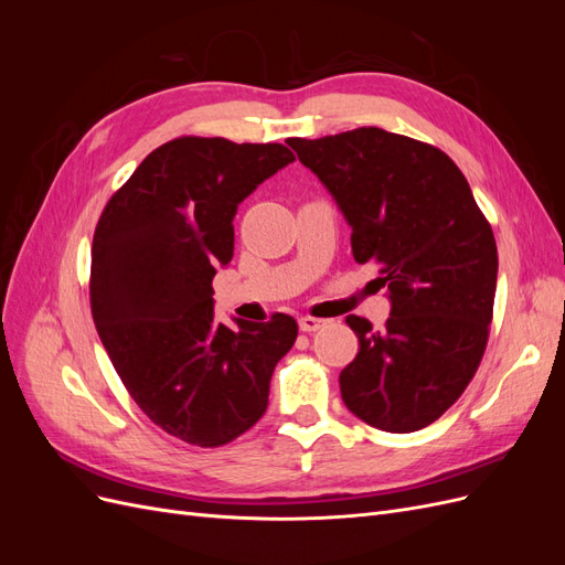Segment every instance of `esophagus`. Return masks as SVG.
Masks as SVG:
<instances>
[{
    "mask_svg": "<svg viewBox=\"0 0 565 565\" xmlns=\"http://www.w3.org/2000/svg\"><path fill=\"white\" fill-rule=\"evenodd\" d=\"M324 322H328V320H320V318H313V316H301L299 318V330L301 332H316V330L324 328Z\"/></svg>",
    "mask_w": 565,
    "mask_h": 565,
    "instance_id": "34e87169",
    "label": "esophagus"
}]
</instances>
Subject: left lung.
I'll return each mask as SVG.
<instances>
[{
  "label": "left lung",
  "instance_id": "obj_1",
  "mask_svg": "<svg viewBox=\"0 0 565 565\" xmlns=\"http://www.w3.org/2000/svg\"><path fill=\"white\" fill-rule=\"evenodd\" d=\"M351 226L358 264L380 266L391 316L382 330L349 316L358 355L341 398L374 429L409 434L465 393L488 347L498 245L459 167L431 143L361 127L289 139Z\"/></svg>",
  "mask_w": 565,
  "mask_h": 565
}]
</instances>
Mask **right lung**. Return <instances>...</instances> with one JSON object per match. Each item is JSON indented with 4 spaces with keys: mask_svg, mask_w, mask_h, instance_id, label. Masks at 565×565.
<instances>
[{
    "mask_svg": "<svg viewBox=\"0 0 565 565\" xmlns=\"http://www.w3.org/2000/svg\"><path fill=\"white\" fill-rule=\"evenodd\" d=\"M295 160L282 143L179 136L113 193L94 231L89 301L134 403L162 431L218 448L262 419L297 320L214 318L212 278L233 259V216Z\"/></svg>",
    "mask_w": 565,
    "mask_h": 565,
    "instance_id": "right-lung-1",
    "label": "right lung"
}]
</instances>
